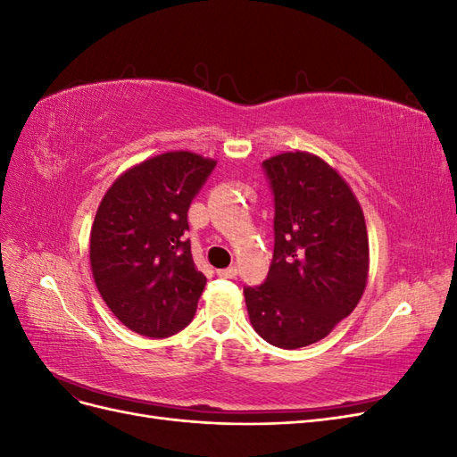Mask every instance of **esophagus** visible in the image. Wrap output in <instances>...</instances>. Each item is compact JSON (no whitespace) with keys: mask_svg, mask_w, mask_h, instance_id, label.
I'll return each mask as SVG.
<instances>
[{"mask_svg":"<svg viewBox=\"0 0 457 457\" xmlns=\"http://www.w3.org/2000/svg\"><path fill=\"white\" fill-rule=\"evenodd\" d=\"M219 278H237L238 276V269L237 267H228V269H220L217 270Z\"/></svg>","mask_w":457,"mask_h":457,"instance_id":"esophagus-1","label":"esophagus"}]
</instances>
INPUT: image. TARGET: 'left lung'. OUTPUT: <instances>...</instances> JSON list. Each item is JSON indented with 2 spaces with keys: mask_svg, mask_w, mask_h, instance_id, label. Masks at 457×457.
<instances>
[{
  "mask_svg": "<svg viewBox=\"0 0 457 457\" xmlns=\"http://www.w3.org/2000/svg\"><path fill=\"white\" fill-rule=\"evenodd\" d=\"M262 171L274 196V253L265 282L244 287L247 314L274 347H307L364 294V213L341 175L307 152L272 156Z\"/></svg>",
  "mask_w": 457,
  "mask_h": 457,
  "instance_id": "left-lung-1",
  "label": "left lung"
}]
</instances>
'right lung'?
Segmentation results:
<instances>
[{
  "mask_svg": "<svg viewBox=\"0 0 457 457\" xmlns=\"http://www.w3.org/2000/svg\"><path fill=\"white\" fill-rule=\"evenodd\" d=\"M217 162L165 152L123 173L96 210L89 257L101 297L146 337H170L196 312L205 276L190 253L188 207Z\"/></svg>",
  "mask_w": 457,
  "mask_h": 457,
  "instance_id": "obj_1",
  "label": "right lung"
}]
</instances>
